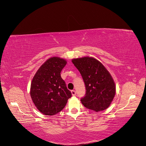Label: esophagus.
<instances>
[{"label":"esophagus","instance_id":"34e87169","mask_svg":"<svg viewBox=\"0 0 146 146\" xmlns=\"http://www.w3.org/2000/svg\"><path fill=\"white\" fill-rule=\"evenodd\" d=\"M71 92H72V96H75L76 95V91H74V90H72V91H71Z\"/></svg>","mask_w":146,"mask_h":146}]
</instances>
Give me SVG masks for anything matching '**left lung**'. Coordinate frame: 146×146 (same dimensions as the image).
I'll list each match as a JSON object with an SVG mask.
<instances>
[{
	"mask_svg": "<svg viewBox=\"0 0 146 146\" xmlns=\"http://www.w3.org/2000/svg\"><path fill=\"white\" fill-rule=\"evenodd\" d=\"M72 62L85 84L86 94L81 99L83 105L96 111L107 109L114 98L116 88L106 67L98 60L89 57L74 58Z\"/></svg>",
	"mask_w": 146,
	"mask_h": 146,
	"instance_id": "left-lung-1",
	"label": "left lung"
}]
</instances>
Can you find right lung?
I'll return each instance as SVG.
<instances>
[{"mask_svg": "<svg viewBox=\"0 0 146 146\" xmlns=\"http://www.w3.org/2000/svg\"><path fill=\"white\" fill-rule=\"evenodd\" d=\"M66 64L65 59L51 57L41 65L33 78L31 98L37 109L44 115L57 114L63 109L72 97L60 76Z\"/></svg>", "mask_w": 146, "mask_h": 146, "instance_id": "add662e5", "label": "right lung"}]
</instances>
